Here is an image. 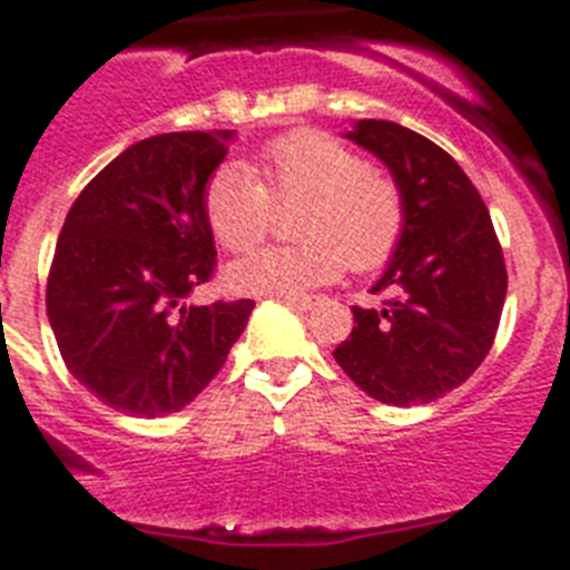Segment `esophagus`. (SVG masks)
I'll use <instances>...</instances> for the list:
<instances>
[{
    "label": "esophagus",
    "mask_w": 570,
    "mask_h": 570,
    "mask_svg": "<svg viewBox=\"0 0 570 570\" xmlns=\"http://www.w3.org/2000/svg\"><path fill=\"white\" fill-rule=\"evenodd\" d=\"M279 299L285 302V305H291V308H296V311H311L316 305L314 296H279Z\"/></svg>",
    "instance_id": "1"
}]
</instances>
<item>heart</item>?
<instances>
[{
  "label": "heart",
  "mask_w": 570,
  "mask_h": 570,
  "mask_svg": "<svg viewBox=\"0 0 570 570\" xmlns=\"http://www.w3.org/2000/svg\"><path fill=\"white\" fill-rule=\"evenodd\" d=\"M259 180L248 165L225 163L205 188V219L216 242L245 250L271 223V199L302 203L296 245H268L225 268V285L248 296H299L328 285L351 262L371 271L394 254L405 228L396 185L367 168L356 150L320 130H296L259 154Z\"/></svg>",
  "instance_id": "b5f03b06"
}]
</instances>
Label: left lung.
Here are the masks:
<instances>
[{
	"mask_svg": "<svg viewBox=\"0 0 570 570\" xmlns=\"http://www.w3.org/2000/svg\"><path fill=\"white\" fill-rule=\"evenodd\" d=\"M345 139L374 154L402 196L405 228L371 291L391 299L354 308L334 360L385 405H425L482 365L500 328L508 274L491 214L451 154L387 119H360Z\"/></svg>",
	"mask_w": 570,
	"mask_h": 570,
	"instance_id": "1",
	"label": "left lung"
}]
</instances>
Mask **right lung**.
<instances>
[{
  "mask_svg": "<svg viewBox=\"0 0 570 570\" xmlns=\"http://www.w3.org/2000/svg\"><path fill=\"white\" fill-rule=\"evenodd\" d=\"M234 136L188 130L130 145L65 216L48 322L70 374L122 414L183 411L248 325L250 299L185 302L214 274L205 188Z\"/></svg>",
  "mask_w": 570,
  "mask_h": 570,
  "instance_id": "right-lung-1",
  "label": "right lung"
}]
</instances>
